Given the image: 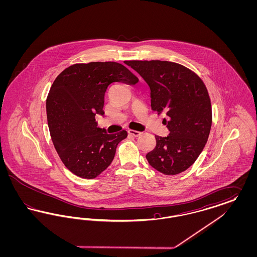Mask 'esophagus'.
<instances>
[{"label": "esophagus", "instance_id": "esophagus-1", "mask_svg": "<svg viewBox=\"0 0 257 257\" xmlns=\"http://www.w3.org/2000/svg\"><path fill=\"white\" fill-rule=\"evenodd\" d=\"M128 133L129 135H131V136H133V137H139V136H141V132H139V131H136V130H128Z\"/></svg>", "mask_w": 257, "mask_h": 257}]
</instances>
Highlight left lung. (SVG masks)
I'll use <instances>...</instances> for the list:
<instances>
[{
    "label": "left lung",
    "instance_id": "8db88e82",
    "mask_svg": "<svg viewBox=\"0 0 257 257\" xmlns=\"http://www.w3.org/2000/svg\"><path fill=\"white\" fill-rule=\"evenodd\" d=\"M150 87L151 109L164 112L168 137L155 136L156 147L148 152L149 165L166 175L189 169L207 143L212 107L201 78L182 64L167 61H126Z\"/></svg>",
    "mask_w": 257,
    "mask_h": 257
}]
</instances>
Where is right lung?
<instances>
[{
  "mask_svg": "<svg viewBox=\"0 0 257 257\" xmlns=\"http://www.w3.org/2000/svg\"><path fill=\"white\" fill-rule=\"evenodd\" d=\"M114 82L136 85L139 79L115 61L75 63L56 78L46 99L50 135L63 165L75 175L93 179L112 162L122 130L107 134L97 127L104 96Z\"/></svg>",
  "mask_w": 257,
  "mask_h": 257,
  "instance_id": "add662e5",
  "label": "right lung"
}]
</instances>
